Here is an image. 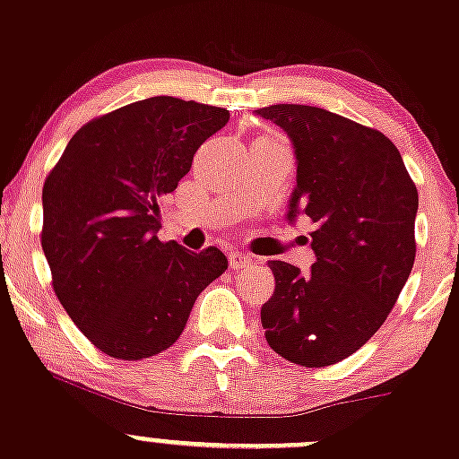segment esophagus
Returning <instances> with one entry per match:
<instances>
[{
    "label": "esophagus",
    "mask_w": 459,
    "mask_h": 459,
    "mask_svg": "<svg viewBox=\"0 0 459 459\" xmlns=\"http://www.w3.org/2000/svg\"><path fill=\"white\" fill-rule=\"evenodd\" d=\"M229 262H230V268L239 270V268H250V266H253L255 259L250 257V255L239 253V250H235V253L229 255Z\"/></svg>",
    "instance_id": "34e87169"
}]
</instances>
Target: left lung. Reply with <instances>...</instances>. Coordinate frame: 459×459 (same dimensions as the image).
Returning a JSON list of instances; mask_svg holds the SVG:
<instances>
[{"label":"left lung","mask_w":459,"mask_h":459,"mask_svg":"<svg viewBox=\"0 0 459 459\" xmlns=\"http://www.w3.org/2000/svg\"><path fill=\"white\" fill-rule=\"evenodd\" d=\"M290 138L297 185L288 220L310 217V274L268 262V345L290 363L325 368L378 332L416 259L418 189L385 134L310 105L255 109Z\"/></svg>","instance_id":"obj_1"}]
</instances>
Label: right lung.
<instances>
[{
	"label": "right lung",
	"mask_w": 459,
	"mask_h": 459,
	"mask_svg": "<svg viewBox=\"0 0 459 459\" xmlns=\"http://www.w3.org/2000/svg\"><path fill=\"white\" fill-rule=\"evenodd\" d=\"M229 109L152 96L99 116L67 143L43 185L41 248L52 288L112 359L141 360L180 339L197 294L229 259L160 242L158 202L189 173Z\"/></svg>",
	"instance_id": "1"
}]
</instances>
